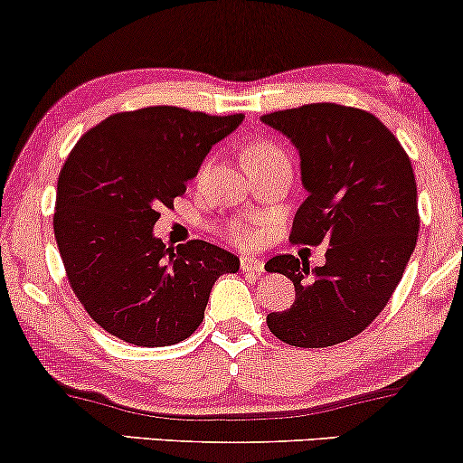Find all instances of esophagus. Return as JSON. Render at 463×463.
Masks as SVG:
<instances>
[{
    "mask_svg": "<svg viewBox=\"0 0 463 463\" xmlns=\"http://www.w3.org/2000/svg\"><path fill=\"white\" fill-rule=\"evenodd\" d=\"M240 269L250 274H261L263 269H266V263H263L260 257H242V260H240Z\"/></svg>",
    "mask_w": 463,
    "mask_h": 463,
    "instance_id": "34e87169",
    "label": "esophagus"
}]
</instances>
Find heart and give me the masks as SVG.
<instances>
[{"label": "heart", "mask_w": 463, "mask_h": 463, "mask_svg": "<svg viewBox=\"0 0 463 463\" xmlns=\"http://www.w3.org/2000/svg\"><path fill=\"white\" fill-rule=\"evenodd\" d=\"M274 155H283V153H280L276 146H272V144H263L261 142V144H253V146L246 148L244 161H246V165H249L250 161L261 159V157H274ZM230 236L236 240V242L246 244V242H250V240H253L255 233H253V230H250V227H246L242 223H236V225L230 227Z\"/></svg>", "instance_id": "b5f03b06"}]
</instances>
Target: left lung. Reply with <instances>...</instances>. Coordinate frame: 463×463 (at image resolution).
I'll use <instances>...</instances> for the list:
<instances>
[{
  "label": "left lung",
  "instance_id": "obj_1",
  "mask_svg": "<svg viewBox=\"0 0 463 463\" xmlns=\"http://www.w3.org/2000/svg\"><path fill=\"white\" fill-rule=\"evenodd\" d=\"M299 153L306 200L293 242L327 240L326 263L272 257L268 272L296 287L289 310L269 312L276 338L323 349L364 332L385 308L419 233L417 183L398 137L374 114L338 104H306L263 114Z\"/></svg>",
  "mask_w": 463,
  "mask_h": 463
}]
</instances>
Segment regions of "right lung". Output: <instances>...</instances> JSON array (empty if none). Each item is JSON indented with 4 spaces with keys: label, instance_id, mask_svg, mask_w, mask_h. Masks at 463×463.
Masks as SVG:
<instances>
[{
    "label": "right lung",
    "instance_id": "right-lung-1",
    "mask_svg": "<svg viewBox=\"0 0 463 463\" xmlns=\"http://www.w3.org/2000/svg\"><path fill=\"white\" fill-rule=\"evenodd\" d=\"M242 121L151 106L112 114L71 148L52 225L71 289L108 334L176 345L202 323L219 276L240 269L236 255L203 240L167 249L153 227Z\"/></svg>",
    "mask_w": 463,
    "mask_h": 463
}]
</instances>
